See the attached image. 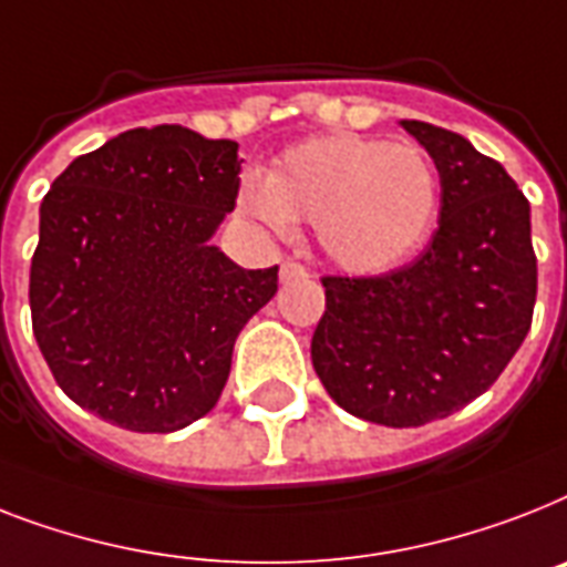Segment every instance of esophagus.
<instances>
[{"label": "esophagus", "instance_id": "esophagus-1", "mask_svg": "<svg viewBox=\"0 0 567 567\" xmlns=\"http://www.w3.org/2000/svg\"><path fill=\"white\" fill-rule=\"evenodd\" d=\"M279 276H282V282H291V279H299V276H306V268H302L299 261L288 259V261H282V268H279Z\"/></svg>", "mask_w": 567, "mask_h": 567}]
</instances>
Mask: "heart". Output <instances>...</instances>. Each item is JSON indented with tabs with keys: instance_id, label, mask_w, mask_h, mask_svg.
Wrapping results in <instances>:
<instances>
[{
	"instance_id": "obj_1",
	"label": "heart",
	"mask_w": 567,
	"mask_h": 567,
	"mask_svg": "<svg viewBox=\"0 0 567 567\" xmlns=\"http://www.w3.org/2000/svg\"><path fill=\"white\" fill-rule=\"evenodd\" d=\"M443 183L416 145L361 133L311 136L279 154L265 179H244L238 206L268 229L311 224L326 256L352 274H388L434 233Z\"/></svg>"
}]
</instances>
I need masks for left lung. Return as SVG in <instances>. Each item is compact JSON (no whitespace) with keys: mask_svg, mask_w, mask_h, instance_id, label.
<instances>
[{"mask_svg":"<svg viewBox=\"0 0 567 567\" xmlns=\"http://www.w3.org/2000/svg\"><path fill=\"white\" fill-rule=\"evenodd\" d=\"M431 154L440 227L416 261L381 276H323L311 363L347 413L416 427L451 416L498 381L536 306L530 204L460 133L402 122Z\"/></svg>","mask_w":567,"mask_h":567,"instance_id":"1","label":"left lung"}]
</instances>
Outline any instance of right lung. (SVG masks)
Here are the masks:
<instances>
[{"instance_id":"1","label":"right lung","mask_w":567,"mask_h":567,"mask_svg":"<svg viewBox=\"0 0 567 567\" xmlns=\"http://www.w3.org/2000/svg\"><path fill=\"white\" fill-rule=\"evenodd\" d=\"M238 142L159 124L78 156L40 206L31 329L60 390L104 422L172 434L206 416L233 343L276 293L209 238L241 186Z\"/></svg>"}]
</instances>
